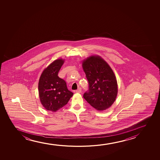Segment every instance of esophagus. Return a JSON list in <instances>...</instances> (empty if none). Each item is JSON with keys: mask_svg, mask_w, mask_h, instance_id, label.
<instances>
[{"mask_svg": "<svg viewBox=\"0 0 160 160\" xmlns=\"http://www.w3.org/2000/svg\"><path fill=\"white\" fill-rule=\"evenodd\" d=\"M76 92L77 93H81V88H79L78 90L76 91Z\"/></svg>", "mask_w": 160, "mask_h": 160, "instance_id": "esophagus-1", "label": "esophagus"}]
</instances>
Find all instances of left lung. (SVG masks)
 <instances>
[{
  "mask_svg": "<svg viewBox=\"0 0 160 160\" xmlns=\"http://www.w3.org/2000/svg\"><path fill=\"white\" fill-rule=\"evenodd\" d=\"M89 89L83 98L97 110H104L114 103L118 94V83L113 71L98 56H92L82 62Z\"/></svg>",
  "mask_w": 160,
  "mask_h": 160,
  "instance_id": "left-lung-1",
  "label": "left lung"
}]
</instances>
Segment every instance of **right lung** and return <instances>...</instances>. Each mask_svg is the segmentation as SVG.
I'll return each instance as SVG.
<instances>
[{
    "mask_svg": "<svg viewBox=\"0 0 160 160\" xmlns=\"http://www.w3.org/2000/svg\"><path fill=\"white\" fill-rule=\"evenodd\" d=\"M63 63L62 59L55 60L43 71L40 78V100L47 110L56 112L66 105L73 95L67 88L66 81L58 76Z\"/></svg>",
    "mask_w": 160,
    "mask_h": 160,
    "instance_id": "obj_1",
    "label": "right lung"
}]
</instances>
